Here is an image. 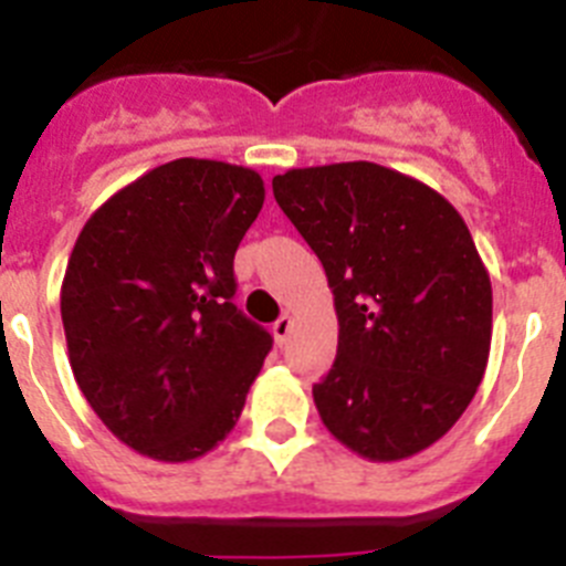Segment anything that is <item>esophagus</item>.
<instances>
[{"mask_svg":"<svg viewBox=\"0 0 566 566\" xmlns=\"http://www.w3.org/2000/svg\"><path fill=\"white\" fill-rule=\"evenodd\" d=\"M272 334H274V343L286 345L289 334H292V317H289V314H283V317H280V319H274Z\"/></svg>","mask_w":566,"mask_h":566,"instance_id":"34e87169","label":"esophagus"}]
</instances>
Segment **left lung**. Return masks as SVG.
I'll use <instances>...</instances> for the list:
<instances>
[{"instance_id":"obj_1","label":"left lung","mask_w":566,"mask_h":566,"mask_svg":"<svg viewBox=\"0 0 566 566\" xmlns=\"http://www.w3.org/2000/svg\"><path fill=\"white\" fill-rule=\"evenodd\" d=\"M274 201L326 269L339 339L314 385L328 431L397 462L451 431L484 377L493 292L462 214L371 161L274 175Z\"/></svg>"}]
</instances>
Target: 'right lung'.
<instances>
[{"label": "right lung", "instance_id": "1", "mask_svg": "<svg viewBox=\"0 0 566 566\" xmlns=\"http://www.w3.org/2000/svg\"><path fill=\"white\" fill-rule=\"evenodd\" d=\"M254 169L178 158L90 214L62 283L76 382L113 437L158 462L227 439L272 334L232 303L263 207Z\"/></svg>", "mask_w": 566, "mask_h": 566}]
</instances>
